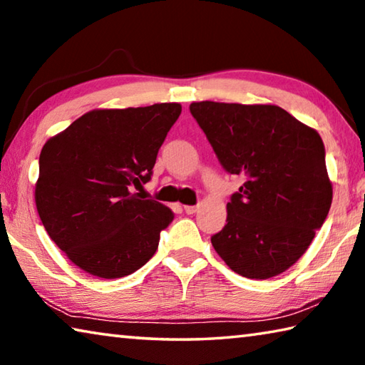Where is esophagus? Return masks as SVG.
Returning a JSON list of instances; mask_svg holds the SVG:
<instances>
[{"mask_svg":"<svg viewBox=\"0 0 365 365\" xmlns=\"http://www.w3.org/2000/svg\"><path fill=\"white\" fill-rule=\"evenodd\" d=\"M197 207H200V206H185L183 209H185V212H187V214H195L197 211Z\"/></svg>","mask_w":365,"mask_h":365,"instance_id":"34e87169","label":"esophagus"}]
</instances>
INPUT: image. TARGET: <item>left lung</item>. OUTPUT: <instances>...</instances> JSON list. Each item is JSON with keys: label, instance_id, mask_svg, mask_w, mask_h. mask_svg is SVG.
<instances>
[{"label": "left lung", "instance_id": "left-lung-1", "mask_svg": "<svg viewBox=\"0 0 365 365\" xmlns=\"http://www.w3.org/2000/svg\"><path fill=\"white\" fill-rule=\"evenodd\" d=\"M190 110L230 174L245 183L211 238L228 267L265 280L304 255L330 211L333 188L317 130L275 104L200 101Z\"/></svg>", "mask_w": 365, "mask_h": 365}]
</instances>
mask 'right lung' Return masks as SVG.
<instances>
[{"label": "right lung", "instance_id": "add662e5", "mask_svg": "<svg viewBox=\"0 0 365 365\" xmlns=\"http://www.w3.org/2000/svg\"><path fill=\"white\" fill-rule=\"evenodd\" d=\"M182 106L93 109L40 153L35 205L49 238L78 269L120 279L150 261L174 212L132 193L151 178Z\"/></svg>", "mask_w": 365, "mask_h": 365}]
</instances>
